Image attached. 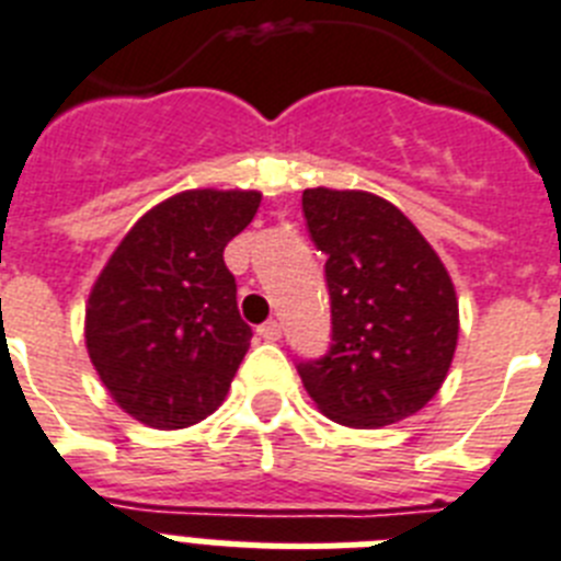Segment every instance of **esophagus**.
<instances>
[{
    "instance_id": "1",
    "label": "esophagus",
    "mask_w": 561,
    "mask_h": 561,
    "mask_svg": "<svg viewBox=\"0 0 561 561\" xmlns=\"http://www.w3.org/2000/svg\"><path fill=\"white\" fill-rule=\"evenodd\" d=\"M256 333H259V336H262V339H265V342H276V339L282 336V324L276 322V319H267L265 324H259Z\"/></svg>"
}]
</instances>
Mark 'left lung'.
Here are the masks:
<instances>
[{"mask_svg":"<svg viewBox=\"0 0 561 561\" xmlns=\"http://www.w3.org/2000/svg\"><path fill=\"white\" fill-rule=\"evenodd\" d=\"M308 233L328 256L331 347L299 362L324 416L382 427L422 411L448 376L459 305L448 271L416 225L365 191L308 187Z\"/></svg>","mask_w":561,"mask_h":561,"instance_id":"8db88e82","label":"left lung"}]
</instances>
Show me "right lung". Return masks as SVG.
I'll return each instance as SVG.
<instances>
[{
	"label": "right lung",
	"instance_id": "obj_1",
	"mask_svg": "<svg viewBox=\"0 0 561 561\" xmlns=\"http://www.w3.org/2000/svg\"><path fill=\"white\" fill-rule=\"evenodd\" d=\"M259 199L176 193L128 230L99 273L84 313L88 353L116 404L145 425H196L222 404L253 336L222 253Z\"/></svg>",
	"mask_w": 561,
	"mask_h": 561
}]
</instances>
